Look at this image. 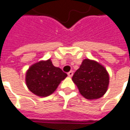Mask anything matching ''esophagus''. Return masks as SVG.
Masks as SVG:
<instances>
[{"instance_id":"1","label":"esophagus","mask_w":130,"mask_h":130,"mask_svg":"<svg viewBox=\"0 0 130 130\" xmlns=\"http://www.w3.org/2000/svg\"><path fill=\"white\" fill-rule=\"evenodd\" d=\"M73 74V72L72 71H71L70 72L68 73V76H69V77H72Z\"/></svg>"}]
</instances>
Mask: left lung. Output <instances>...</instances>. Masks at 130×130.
<instances>
[{
	"mask_svg": "<svg viewBox=\"0 0 130 130\" xmlns=\"http://www.w3.org/2000/svg\"><path fill=\"white\" fill-rule=\"evenodd\" d=\"M72 80L81 95L87 99L93 100L105 94L110 76L104 65L95 60L85 59L79 68L74 73Z\"/></svg>",
	"mask_w": 130,
	"mask_h": 130,
	"instance_id": "8db88e82",
	"label": "left lung"
}]
</instances>
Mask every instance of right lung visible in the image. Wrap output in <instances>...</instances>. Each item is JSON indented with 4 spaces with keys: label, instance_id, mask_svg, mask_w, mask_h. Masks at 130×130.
<instances>
[{
    "label": "right lung",
    "instance_id": "obj_1",
    "mask_svg": "<svg viewBox=\"0 0 130 130\" xmlns=\"http://www.w3.org/2000/svg\"><path fill=\"white\" fill-rule=\"evenodd\" d=\"M68 75L55 67L51 59L41 60L31 65L26 73L28 90L37 96L46 97L52 94Z\"/></svg>",
    "mask_w": 130,
    "mask_h": 130
}]
</instances>
